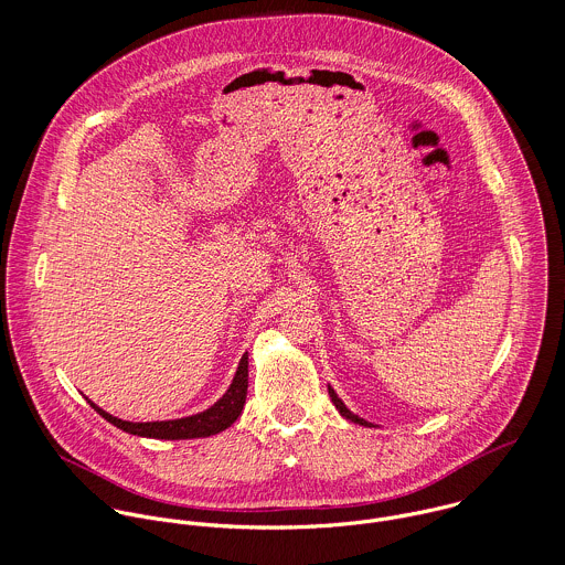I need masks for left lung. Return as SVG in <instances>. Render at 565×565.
I'll use <instances>...</instances> for the list:
<instances>
[{
    "label": "left lung",
    "instance_id": "1",
    "mask_svg": "<svg viewBox=\"0 0 565 565\" xmlns=\"http://www.w3.org/2000/svg\"><path fill=\"white\" fill-rule=\"evenodd\" d=\"M328 396H330V401H332V404H334V408L345 417V419H350V422H354V424H361V426H367V428H372L374 424L372 422H367V419H363V417H359L356 413H352L345 404H343V401L337 396V392L328 385Z\"/></svg>",
    "mask_w": 565,
    "mask_h": 565
}]
</instances>
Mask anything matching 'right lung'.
<instances>
[{"label":"right lung","mask_w":565,"mask_h":565,"mask_svg":"<svg viewBox=\"0 0 565 565\" xmlns=\"http://www.w3.org/2000/svg\"><path fill=\"white\" fill-rule=\"evenodd\" d=\"M245 396H247V352L243 354L239 361V367L235 372V379L226 394L204 411L178 419H162V422H128L121 417L110 415L108 411L99 408L93 401L86 398L106 422L113 426L121 428L124 433L137 435V437H150V439H198V437H211L237 422V417L243 413L245 406Z\"/></svg>","instance_id":"add662e5"}]
</instances>
